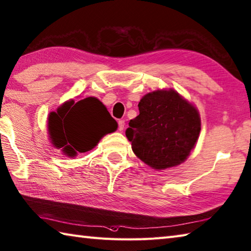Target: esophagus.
I'll list each match as a JSON object with an SVG mask.
<instances>
[{
	"label": "esophagus",
	"instance_id": "1",
	"mask_svg": "<svg viewBox=\"0 0 251 251\" xmlns=\"http://www.w3.org/2000/svg\"><path fill=\"white\" fill-rule=\"evenodd\" d=\"M124 126H125V121L124 120H120L119 121V130L122 131L124 129Z\"/></svg>",
	"mask_w": 251,
	"mask_h": 251
}]
</instances>
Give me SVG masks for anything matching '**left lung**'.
<instances>
[{
	"label": "left lung",
	"mask_w": 251,
	"mask_h": 251,
	"mask_svg": "<svg viewBox=\"0 0 251 251\" xmlns=\"http://www.w3.org/2000/svg\"><path fill=\"white\" fill-rule=\"evenodd\" d=\"M138 107L126 129L134 153L154 170L183 163L199 138L198 110L173 89L147 93Z\"/></svg>",
	"instance_id": "1"
}]
</instances>
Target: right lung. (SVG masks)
I'll return each mask as SVG.
<instances>
[{
  "label": "right lung",
  "instance_id": "right-lung-1",
  "mask_svg": "<svg viewBox=\"0 0 251 251\" xmlns=\"http://www.w3.org/2000/svg\"><path fill=\"white\" fill-rule=\"evenodd\" d=\"M116 129V121L93 97L66 101L48 119L52 145L71 158L93 149L103 136Z\"/></svg>",
  "mask_w": 251,
  "mask_h": 251
}]
</instances>
